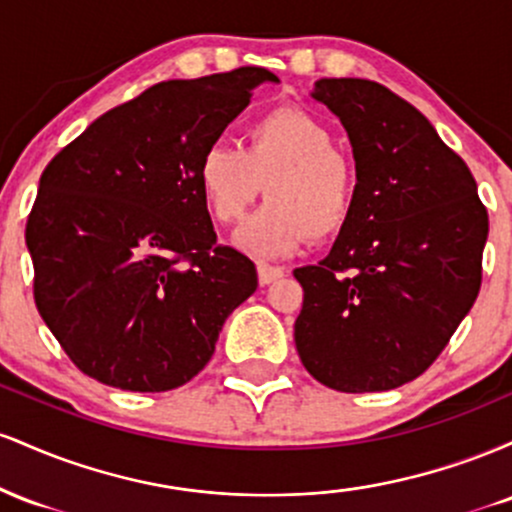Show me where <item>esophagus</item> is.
I'll use <instances>...</instances> for the list:
<instances>
[{"mask_svg":"<svg viewBox=\"0 0 512 512\" xmlns=\"http://www.w3.org/2000/svg\"><path fill=\"white\" fill-rule=\"evenodd\" d=\"M281 276H284V269L281 267H272V264H264V262L257 264V279H260V286L274 284V281L281 279Z\"/></svg>","mask_w":512,"mask_h":512,"instance_id":"obj_1","label":"esophagus"}]
</instances>
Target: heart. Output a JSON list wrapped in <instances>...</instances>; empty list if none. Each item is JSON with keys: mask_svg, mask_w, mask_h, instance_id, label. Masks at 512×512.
<instances>
[{"mask_svg": "<svg viewBox=\"0 0 512 512\" xmlns=\"http://www.w3.org/2000/svg\"><path fill=\"white\" fill-rule=\"evenodd\" d=\"M332 132L303 108H274L248 127L243 149L211 144L197 163V182L211 219L233 223L262 204L233 243L252 257L272 260L308 238L337 236L356 202V168L334 149Z\"/></svg>", "mask_w": 512, "mask_h": 512, "instance_id": "obj_1", "label": "heart"}]
</instances>
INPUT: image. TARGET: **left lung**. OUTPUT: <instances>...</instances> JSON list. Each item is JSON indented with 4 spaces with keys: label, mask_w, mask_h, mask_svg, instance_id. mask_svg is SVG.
I'll list each match as a JSON object with an SVG mask.
<instances>
[{
    "label": "left lung",
    "mask_w": 512,
    "mask_h": 512,
    "mask_svg": "<svg viewBox=\"0 0 512 512\" xmlns=\"http://www.w3.org/2000/svg\"><path fill=\"white\" fill-rule=\"evenodd\" d=\"M310 98L349 134L358 185L330 255L293 272V339L317 383L395 390L436 361L477 301L489 214L467 163L390 88L320 79Z\"/></svg>",
    "instance_id": "1"
}]
</instances>
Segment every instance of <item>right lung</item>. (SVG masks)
Returning <instances> with one entry per match:
<instances>
[{
  "mask_svg": "<svg viewBox=\"0 0 512 512\" xmlns=\"http://www.w3.org/2000/svg\"><path fill=\"white\" fill-rule=\"evenodd\" d=\"M267 81L260 67L163 81L48 163L26 223L35 305L81 373L129 392L185 385L255 293V264L216 245L197 163Z\"/></svg>",
  "mask_w": 512,
  "mask_h": 512,
  "instance_id": "right-lung-1",
  "label": "right lung"
}]
</instances>
